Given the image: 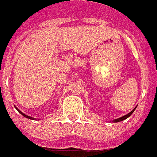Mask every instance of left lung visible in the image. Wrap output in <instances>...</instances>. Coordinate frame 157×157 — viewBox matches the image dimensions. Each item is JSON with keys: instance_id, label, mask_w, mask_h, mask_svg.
<instances>
[{"instance_id": "obj_1", "label": "left lung", "mask_w": 157, "mask_h": 157, "mask_svg": "<svg viewBox=\"0 0 157 157\" xmlns=\"http://www.w3.org/2000/svg\"><path fill=\"white\" fill-rule=\"evenodd\" d=\"M136 108H134V109L132 110V111L131 112H129V113L128 114H127L126 115H124V116H122V117H121V118H117V119H115V120H114V122H118V121H123V120H125V119H126V118H128V117L130 116V115H132V114L133 113V112H134L135 110H136Z\"/></svg>"}]
</instances>
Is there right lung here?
<instances>
[{"label": "right lung", "mask_w": 157, "mask_h": 157, "mask_svg": "<svg viewBox=\"0 0 157 157\" xmlns=\"http://www.w3.org/2000/svg\"><path fill=\"white\" fill-rule=\"evenodd\" d=\"M16 108V109H17V111H18V112H20V113H21V115H23V116H25V118H30V119H33V118H32V117H29V116H28V115H25V114H23V113H22V112H20V111H19V110H18V109H17V108Z\"/></svg>", "instance_id": "obj_1"}]
</instances>
